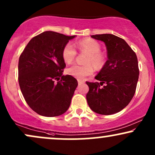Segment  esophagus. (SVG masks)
<instances>
[{
    "instance_id": "1",
    "label": "esophagus",
    "mask_w": 155,
    "mask_h": 155,
    "mask_svg": "<svg viewBox=\"0 0 155 155\" xmlns=\"http://www.w3.org/2000/svg\"><path fill=\"white\" fill-rule=\"evenodd\" d=\"M83 82H84V81H82V80L78 79V84H82Z\"/></svg>"
}]
</instances>
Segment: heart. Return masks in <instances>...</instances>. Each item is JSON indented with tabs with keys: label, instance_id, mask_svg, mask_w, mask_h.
<instances>
[{
	"label": "heart",
	"instance_id": "1",
	"mask_svg": "<svg viewBox=\"0 0 155 155\" xmlns=\"http://www.w3.org/2000/svg\"><path fill=\"white\" fill-rule=\"evenodd\" d=\"M76 47L80 51L87 54L85 58V65H73L68 68L66 73L68 75L76 78L78 79H84L87 76L93 74L94 68H101L104 65L105 58L101 52V47L100 44L93 39L86 38L79 41L76 44ZM76 51L75 48L71 44H67L65 46L62 52V56L65 63H71L75 59Z\"/></svg>",
	"mask_w": 155,
	"mask_h": 155
}]
</instances>
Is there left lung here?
<instances>
[{"mask_svg": "<svg viewBox=\"0 0 155 155\" xmlns=\"http://www.w3.org/2000/svg\"><path fill=\"white\" fill-rule=\"evenodd\" d=\"M104 41L108 60L95 76L98 82H89L87 104L93 111L110 115L129 104L136 92L139 69L136 53L124 39L112 34L91 35ZM105 85L101 88L100 84Z\"/></svg>", "mask_w": 155, "mask_h": 155, "instance_id": "left-lung-1", "label": "left lung"}]
</instances>
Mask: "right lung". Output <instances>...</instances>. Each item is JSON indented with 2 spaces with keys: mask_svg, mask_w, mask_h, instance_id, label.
<instances>
[{
  "mask_svg": "<svg viewBox=\"0 0 155 155\" xmlns=\"http://www.w3.org/2000/svg\"><path fill=\"white\" fill-rule=\"evenodd\" d=\"M75 37L45 31L32 38L19 57L21 92L28 106L41 116H60L70 106L78 82L71 76H63L62 52Z\"/></svg>",
  "mask_w": 155,
  "mask_h": 155,
  "instance_id": "1",
  "label": "right lung"
}]
</instances>
